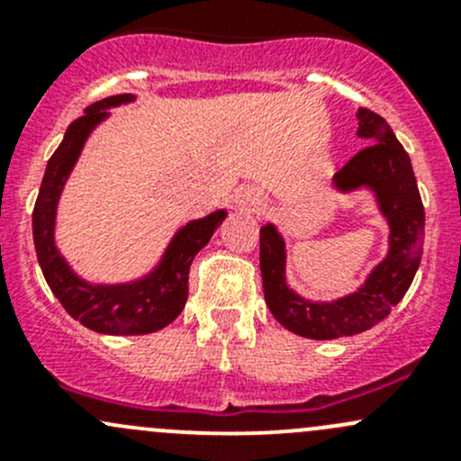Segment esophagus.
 Returning <instances> with one entry per match:
<instances>
[{
	"instance_id": "1",
	"label": "esophagus",
	"mask_w": 461,
	"mask_h": 461,
	"mask_svg": "<svg viewBox=\"0 0 461 461\" xmlns=\"http://www.w3.org/2000/svg\"><path fill=\"white\" fill-rule=\"evenodd\" d=\"M236 207L248 209V212H260L263 209V196L257 189H240L234 198Z\"/></svg>"
}]
</instances>
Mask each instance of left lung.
<instances>
[{
	"mask_svg": "<svg viewBox=\"0 0 461 461\" xmlns=\"http://www.w3.org/2000/svg\"><path fill=\"white\" fill-rule=\"evenodd\" d=\"M357 136L370 142L332 178L339 194L368 189L388 222V252L355 292L332 301L296 294L285 276V239L274 222L260 227V276L265 303L290 332L317 341L352 337L384 321L403 299L424 252V204L408 153L390 124L370 109H359Z\"/></svg>",
	"mask_w": 461,
	"mask_h": 461,
	"instance_id": "left-lung-1",
	"label": "left lung"
}]
</instances>
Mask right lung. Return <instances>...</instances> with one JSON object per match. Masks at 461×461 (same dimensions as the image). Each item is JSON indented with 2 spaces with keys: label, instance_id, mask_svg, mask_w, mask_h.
<instances>
[{
  "label": "right lung",
  "instance_id": "right-lung-1",
  "mask_svg": "<svg viewBox=\"0 0 461 461\" xmlns=\"http://www.w3.org/2000/svg\"><path fill=\"white\" fill-rule=\"evenodd\" d=\"M131 93L104 97L68 124L64 140L46 165L44 180L32 209V240L41 274L55 299L73 319L93 332L149 334L158 332L183 312L189 294V267L213 231L227 218L225 209L189 221L171 236L160 260L140 278L127 283H91L82 278L55 243L58 204L82 149L97 124L109 118V109L131 104Z\"/></svg>",
  "mask_w": 461,
  "mask_h": 461
}]
</instances>
